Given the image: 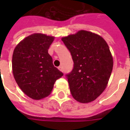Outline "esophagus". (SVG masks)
Masks as SVG:
<instances>
[{
    "mask_svg": "<svg viewBox=\"0 0 130 130\" xmlns=\"http://www.w3.org/2000/svg\"><path fill=\"white\" fill-rule=\"evenodd\" d=\"M58 70H59L60 71H61V72H62V71H63V70H62V66H59V67H58Z\"/></svg>",
    "mask_w": 130,
    "mask_h": 130,
    "instance_id": "34e87169",
    "label": "esophagus"
}]
</instances>
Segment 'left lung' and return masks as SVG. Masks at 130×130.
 <instances>
[{
  "instance_id": "obj_1",
  "label": "left lung",
  "mask_w": 130,
  "mask_h": 130,
  "mask_svg": "<svg viewBox=\"0 0 130 130\" xmlns=\"http://www.w3.org/2000/svg\"><path fill=\"white\" fill-rule=\"evenodd\" d=\"M70 52L74 68L66 74L73 98L82 103L95 100L105 90L113 70L106 41L93 32L79 30L62 38Z\"/></svg>"
}]
</instances>
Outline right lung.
<instances>
[{
  "mask_svg": "<svg viewBox=\"0 0 130 130\" xmlns=\"http://www.w3.org/2000/svg\"><path fill=\"white\" fill-rule=\"evenodd\" d=\"M54 37L41 33L28 36L17 45L12 55V72L21 90L33 100L50 95L55 82L63 75L53 65L48 49Z\"/></svg>",
  "mask_w": 130,
  "mask_h": 130,
  "instance_id": "right-lung-1",
  "label": "right lung"
}]
</instances>
